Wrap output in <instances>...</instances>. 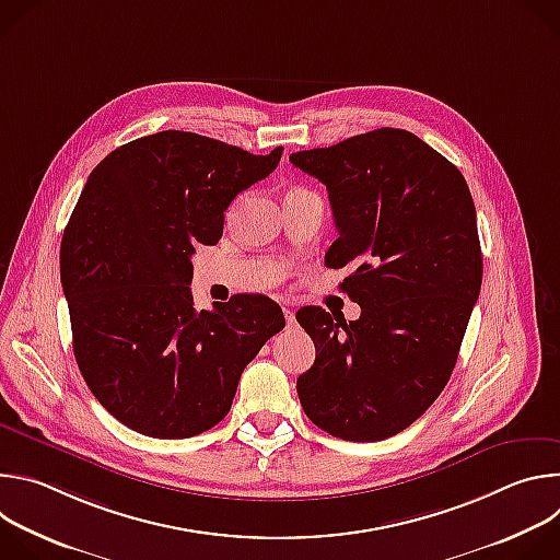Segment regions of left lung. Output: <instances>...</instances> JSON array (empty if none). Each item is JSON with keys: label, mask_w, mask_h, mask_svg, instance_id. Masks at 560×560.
Masks as SVG:
<instances>
[{"label": "left lung", "mask_w": 560, "mask_h": 560, "mask_svg": "<svg viewBox=\"0 0 560 560\" xmlns=\"http://www.w3.org/2000/svg\"><path fill=\"white\" fill-rule=\"evenodd\" d=\"M277 164L164 130L113 150L91 173L61 236V283L79 372L130 430L190 439L214 428L275 335L270 314L250 301L214 299L201 310L190 259L199 244L219 242L232 199Z\"/></svg>", "instance_id": "1"}]
</instances>
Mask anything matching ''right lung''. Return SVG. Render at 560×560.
Listing matches in <instances>:
<instances>
[{
    "label": "right lung",
    "mask_w": 560,
    "mask_h": 560,
    "mask_svg": "<svg viewBox=\"0 0 560 560\" xmlns=\"http://www.w3.org/2000/svg\"><path fill=\"white\" fill-rule=\"evenodd\" d=\"M290 162L328 190L332 268L363 261L346 288L361 316L312 332L316 359L296 378L299 401L332 436L383 441L412 425L454 370L483 279L474 201L456 166L398 128Z\"/></svg>",
    "instance_id": "add662e5"
}]
</instances>
